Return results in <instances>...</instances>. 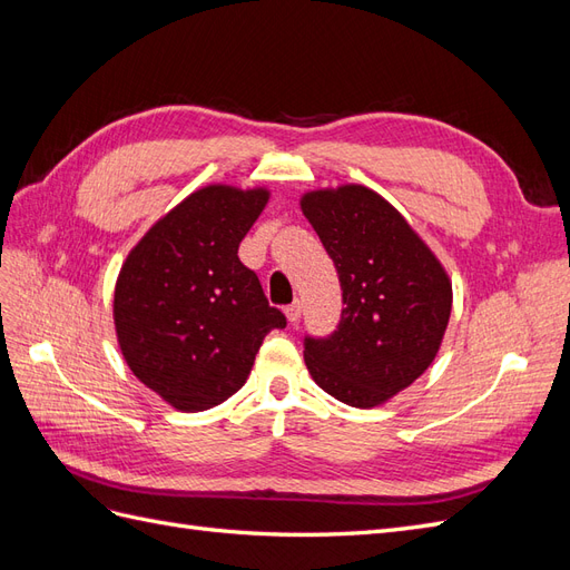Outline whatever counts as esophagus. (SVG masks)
<instances>
[{
  "mask_svg": "<svg viewBox=\"0 0 570 570\" xmlns=\"http://www.w3.org/2000/svg\"><path fill=\"white\" fill-rule=\"evenodd\" d=\"M285 316L289 323H297L302 318V302L295 299L289 306H285Z\"/></svg>",
  "mask_w": 570,
  "mask_h": 570,
  "instance_id": "obj_1",
  "label": "esophagus"
}]
</instances>
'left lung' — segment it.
<instances>
[{"mask_svg": "<svg viewBox=\"0 0 570 570\" xmlns=\"http://www.w3.org/2000/svg\"><path fill=\"white\" fill-rule=\"evenodd\" d=\"M302 212L331 254L342 316L327 337H304L316 385L371 409L433 364L452 314V283L406 218L373 189L342 185L302 197Z\"/></svg>", "mask_w": 570, "mask_h": 570, "instance_id": "8db88e82", "label": "left lung"}]
</instances>
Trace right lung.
Here are the masks:
<instances>
[{"instance_id":"obj_1","label":"right lung","mask_w":570,"mask_h":570,"mask_svg":"<svg viewBox=\"0 0 570 570\" xmlns=\"http://www.w3.org/2000/svg\"><path fill=\"white\" fill-rule=\"evenodd\" d=\"M266 187L206 185L159 218L118 273L114 323L140 383L178 411H204L245 385L273 327H285L237 256Z\"/></svg>"}]
</instances>
